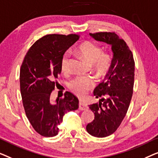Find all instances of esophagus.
I'll return each mask as SVG.
<instances>
[{"label": "esophagus", "mask_w": 158, "mask_h": 158, "mask_svg": "<svg viewBox=\"0 0 158 158\" xmlns=\"http://www.w3.org/2000/svg\"><path fill=\"white\" fill-rule=\"evenodd\" d=\"M79 109L80 110H86L88 109V106L85 103L83 102V101H80L79 102Z\"/></svg>", "instance_id": "obj_1"}]
</instances>
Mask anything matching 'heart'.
<instances>
[{
	"instance_id": "b5f03b06",
	"label": "heart",
	"mask_w": 158,
	"mask_h": 158,
	"mask_svg": "<svg viewBox=\"0 0 158 158\" xmlns=\"http://www.w3.org/2000/svg\"><path fill=\"white\" fill-rule=\"evenodd\" d=\"M76 51L88 62L93 64L94 69L99 75L108 72L111 65L112 57L109 54H103V49L92 42H84L78 45ZM70 63V56L64 53L61 60L60 67L62 72H68ZM94 85V81L90 77H77L70 82V88L79 96H83Z\"/></svg>"
}]
</instances>
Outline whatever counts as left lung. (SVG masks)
<instances>
[{"instance_id":"left-lung-1","label":"left lung","mask_w":158,"mask_h":158,"mask_svg":"<svg viewBox=\"0 0 158 158\" xmlns=\"http://www.w3.org/2000/svg\"><path fill=\"white\" fill-rule=\"evenodd\" d=\"M98 42L111 47V65L102 83L94 94L99 102L89 105L94 119L86 130L96 137H106L115 131L126 116L133 94L135 61L133 55L124 40L114 32L89 34Z\"/></svg>"}]
</instances>
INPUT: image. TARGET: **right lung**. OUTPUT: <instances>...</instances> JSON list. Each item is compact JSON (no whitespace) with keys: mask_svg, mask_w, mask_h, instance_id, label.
Instances as JSON below:
<instances>
[{"mask_svg":"<svg viewBox=\"0 0 158 158\" xmlns=\"http://www.w3.org/2000/svg\"><path fill=\"white\" fill-rule=\"evenodd\" d=\"M78 39L75 34L43 36L29 49L21 64L20 89L26 115L34 130L44 137L57 135L64 114L78 109V99L72 93L66 92L55 102L50 99L61 73L62 56Z\"/></svg>","mask_w":158,"mask_h":158,"instance_id":"right-lung-1","label":"right lung"}]
</instances>
